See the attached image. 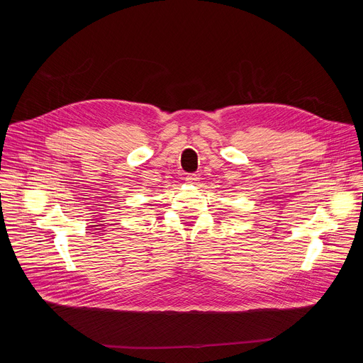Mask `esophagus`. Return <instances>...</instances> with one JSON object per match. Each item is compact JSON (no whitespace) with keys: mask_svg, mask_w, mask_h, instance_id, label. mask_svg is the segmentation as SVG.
I'll return each instance as SVG.
<instances>
[{"mask_svg":"<svg viewBox=\"0 0 363 363\" xmlns=\"http://www.w3.org/2000/svg\"><path fill=\"white\" fill-rule=\"evenodd\" d=\"M185 181H186V184H189V185H198V184H199V177H198L196 174H189V175H186Z\"/></svg>","mask_w":363,"mask_h":363,"instance_id":"34e87169","label":"esophagus"}]
</instances>
